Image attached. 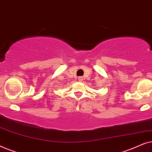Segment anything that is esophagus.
I'll list each match as a JSON object with an SVG mask.
<instances>
[{"mask_svg":"<svg viewBox=\"0 0 152 152\" xmlns=\"http://www.w3.org/2000/svg\"><path fill=\"white\" fill-rule=\"evenodd\" d=\"M78 80H79V81H80V82H81V81L83 80V77H80L78 78Z\"/></svg>","mask_w":152,"mask_h":152,"instance_id":"1","label":"esophagus"}]
</instances>
